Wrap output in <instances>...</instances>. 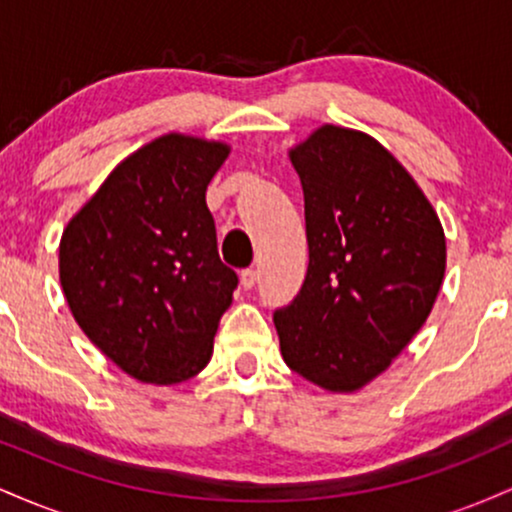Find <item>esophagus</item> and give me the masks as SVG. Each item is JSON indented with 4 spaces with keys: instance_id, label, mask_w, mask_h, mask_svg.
Listing matches in <instances>:
<instances>
[{
    "instance_id": "34e87169",
    "label": "esophagus",
    "mask_w": 512,
    "mask_h": 512,
    "mask_svg": "<svg viewBox=\"0 0 512 512\" xmlns=\"http://www.w3.org/2000/svg\"><path fill=\"white\" fill-rule=\"evenodd\" d=\"M257 279H260L257 269H243V274H240V284H243L245 289H252V286L257 284Z\"/></svg>"
}]
</instances>
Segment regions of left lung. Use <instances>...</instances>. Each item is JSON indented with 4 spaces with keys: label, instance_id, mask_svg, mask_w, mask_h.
Wrapping results in <instances>:
<instances>
[{
    "label": "left lung",
    "instance_id": "8db88e82",
    "mask_svg": "<svg viewBox=\"0 0 512 512\" xmlns=\"http://www.w3.org/2000/svg\"><path fill=\"white\" fill-rule=\"evenodd\" d=\"M303 185L308 274L274 313L286 366L354 392L395 361L431 313L445 233L421 187L385 146L325 125L291 149Z\"/></svg>",
    "mask_w": 512,
    "mask_h": 512
}]
</instances>
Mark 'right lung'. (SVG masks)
<instances>
[{"label": "right lung", "instance_id": "obj_1", "mask_svg": "<svg viewBox=\"0 0 512 512\" xmlns=\"http://www.w3.org/2000/svg\"><path fill=\"white\" fill-rule=\"evenodd\" d=\"M228 146L163 134L117 166L67 223L60 281L74 320L142 383L209 363L238 274L221 262L207 185Z\"/></svg>", "mask_w": 512, "mask_h": 512}]
</instances>
